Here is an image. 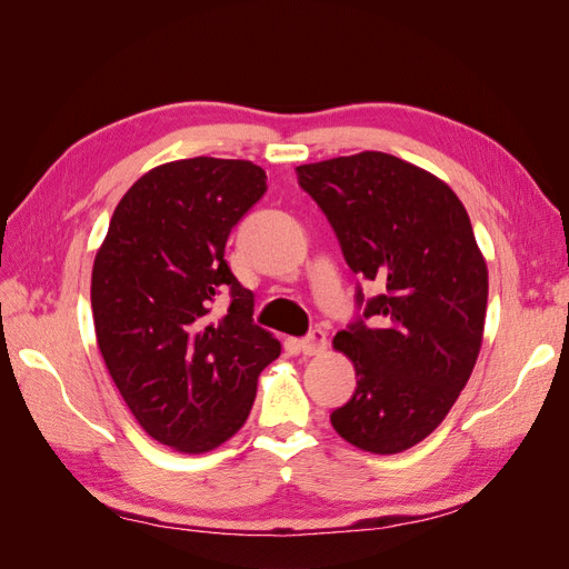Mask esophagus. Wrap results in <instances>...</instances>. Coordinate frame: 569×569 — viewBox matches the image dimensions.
<instances>
[{
  "label": "esophagus",
  "instance_id": "1",
  "mask_svg": "<svg viewBox=\"0 0 569 569\" xmlns=\"http://www.w3.org/2000/svg\"><path fill=\"white\" fill-rule=\"evenodd\" d=\"M300 348H302L305 356L322 353L325 348H327V333H325L322 329H312V331L308 333V337H305V339L300 341Z\"/></svg>",
  "mask_w": 569,
  "mask_h": 569
}]
</instances>
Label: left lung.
I'll use <instances>...</instances> for the list:
<instances>
[{
    "label": "left lung",
    "instance_id": "left-lung-1",
    "mask_svg": "<svg viewBox=\"0 0 569 569\" xmlns=\"http://www.w3.org/2000/svg\"><path fill=\"white\" fill-rule=\"evenodd\" d=\"M298 184L337 232L360 315L333 339L358 387L331 426L346 442L397 455L442 423L483 341L488 269L463 203L423 168L382 151L298 166Z\"/></svg>",
    "mask_w": 569,
    "mask_h": 569
}]
</instances>
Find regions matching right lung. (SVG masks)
Instances as JSON below:
<instances>
[{
  "label": "right lung",
  "instance_id": "right-lung-1",
  "mask_svg": "<svg viewBox=\"0 0 569 569\" xmlns=\"http://www.w3.org/2000/svg\"><path fill=\"white\" fill-rule=\"evenodd\" d=\"M267 192L250 160L187 158L139 178L93 261L98 348L139 426L201 455L250 416L281 343L254 325V298L226 261L230 230ZM223 295V318L212 302Z\"/></svg>",
  "mask_w": 569,
  "mask_h": 569
}]
</instances>
